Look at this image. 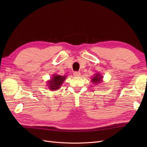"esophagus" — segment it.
<instances>
[{
    "instance_id": "esophagus-1",
    "label": "esophagus",
    "mask_w": 147,
    "mask_h": 147,
    "mask_svg": "<svg viewBox=\"0 0 147 147\" xmlns=\"http://www.w3.org/2000/svg\"><path fill=\"white\" fill-rule=\"evenodd\" d=\"M74 77H78L80 76L81 74L79 72H75L74 73Z\"/></svg>"
}]
</instances>
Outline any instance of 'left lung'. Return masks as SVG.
<instances>
[{"label":"left lung","instance_id":"8db88e82","mask_svg":"<svg viewBox=\"0 0 147 147\" xmlns=\"http://www.w3.org/2000/svg\"><path fill=\"white\" fill-rule=\"evenodd\" d=\"M103 76L102 75L99 73L97 72L95 74H94V75H93L92 78H91V82L92 83L95 84L96 85H97V84H99L101 82H102V81H103Z\"/></svg>","mask_w":147,"mask_h":147}]
</instances>
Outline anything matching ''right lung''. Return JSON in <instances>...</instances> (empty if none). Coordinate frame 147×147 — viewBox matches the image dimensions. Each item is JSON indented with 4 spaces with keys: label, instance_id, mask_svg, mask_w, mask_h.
<instances>
[{
    "label": "right lung",
    "instance_id": "right-lung-1",
    "mask_svg": "<svg viewBox=\"0 0 147 147\" xmlns=\"http://www.w3.org/2000/svg\"><path fill=\"white\" fill-rule=\"evenodd\" d=\"M66 76H61L59 75L53 74L50 80L47 81V86L51 91H55L60 89L63 82L66 78Z\"/></svg>",
    "mask_w": 147,
    "mask_h": 147
}]
</instances>
